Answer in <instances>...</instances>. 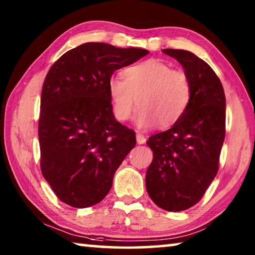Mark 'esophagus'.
<instances>
[{
    "mask_svg": "<svg viewBox=\"0 0 255 255\" xmlns=\"http://www.w3.org/2000/svg\"><path fill=\"white\" fill-rule=\"evenodd\" d=\"M136 139L138 144H144L146 141V137L140 131H136Z\"/></svg>",
    "mask_w": 255,
    "mask_h": 255,
    "instance_id": "obj_1",
    "label": "esophagus"
}]
</instances>
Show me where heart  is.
Instances as JSON below:
<instances>
[{
    "label": "heart",
    "instance_id": "b5f03b06",
    "mask_svg": "<svg viewBox=\"0 0 255 255\" xmlns=\"http://www.w3.org/2000/svg\"><path fill=\"white\" fill-rule=\"evenodd\" d=\"M120 77L108 82L112 114L127 122L138 103L136 123L141 128L170 127L182 117L190 100L187 75L159 59H146L124 68Z\"/></svg>",
    "mask_w": 255,
    "mask_h": 255
}]
</instances>
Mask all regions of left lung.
Returning a JSON list of instances; mask_svg holds the SVG:
<instances>
[{
	"label": "left lung",
	"mask_w": 255,
	"mask_h": 255,
	"mask_svg": "<svg viewBox=\"0 0 255 255\" xmlns=\"http://www.w3.org/2000/svg\"><path fill=\"white\" fill-rule=\"evenodd\" d=\"M182 65L190 83L187 109L169 130L148 138L153 161L146 190L159 208L181 211L195 206L218 171L225 138L226 99L221 80L191 51L163 49Z\"/></svg>",
	"instance_id": "1"
}]
</instances>
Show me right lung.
Here are the masks:
<instances>
[{
    "mask_svg": "<svg viewBox=\"0 0 255 255\" xmlns=\"http://www.w3.org/2000/svg\"><path fill=\"white\" fill-rule=\"evenodd\" d=\"M149 53L85 42L50 67L41 91L40 166L55 195L74 208L97 205L135 147L133 130L112 114L108 82L116 70Z\"/></svg>",
    "mask_w": 255,
    "mask_h": 255,
    "instance_id": "add662e5",
    "label": "right lung"
}]
</instances>
